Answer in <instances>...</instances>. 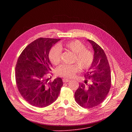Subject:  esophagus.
Segmentation results:
<instances>
[{"mask_svg":"<svg viewBox=\"0 0 132 132\" xmlns=\"http://www.w3.org/2000/svg\"><path fill=\"white\" fill-rule=\"evenodd\" d=\"M63 81L64 82H68V81H69V80L68 79H66V78H64L63 79Z\"/></svg>","mask_w":132,"mask_h":132,"instance_id":"esophagus-1","label":"esophagus"}]
</instances>
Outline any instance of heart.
Segmentation results:
<instances>
[{"mask_svg": "<svg viewBox=\"0 0 132 132\" xmlns=\"http://www.w3.org/2000/svg\"><path fill=\"white\" fill-rule=\"evenodd\" d=\"M60 46L75 54L74 62L77 63L81 69H88L91 66L94 59L93 53L91 51L87 49L86 46L80 41H70L60 44ZM60 47L57 45L54 46L49 53L50 60L54 65H59L61 62L62 51ZM79 70V68L77 65H62L58 68L57 73L61 76L70 78Z\"/></svg>", "mask_w": 132, "mask_h": 132, "instance_id": "b5f03b06", "label": "heart"}]
</instances>
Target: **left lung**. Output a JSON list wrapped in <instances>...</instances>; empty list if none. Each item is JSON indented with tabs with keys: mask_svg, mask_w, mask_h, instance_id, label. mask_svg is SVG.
<instances>
[{
	"mask_svg": "<svg viewBox=\"0 0 132 132\" xmlns=\"http://www.w3.org/2000/svg\"><path fill=\"white\" fill-rule=\"evenodd\" d=\"M94 50V59L86 80L75 93L76 102L85 108H92L101 103L108 94L111 85V71L106 56L103 49L96 42L88 40ZM90 83L88 84V80Z\"/></svg>",
	"mask_w": 132,
	"mask_h": 132,
	"instance_id": "1",
	"label": "left lung"
}]
</instances>
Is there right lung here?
Returning a JSON list of instances; mask_svg holds the SVG:
<instances>
[{"label": "right lung", "mask_w": 132, "mask_h": 132, "mask_svg": "<svg viewBox=\"0 0 132 132\" xmlns=\"http://www.w3.org/2000/svg\"><path fill=\"white\" fill-rule=\"evenodd\" d=\"M61 39L41 37L29 44L18 58L15 66V80L19 91L31 105L44 108L57 99L63 85L58 77L48 82L52 64L48 57L51 47Z\"/></svg>", "instance_id": "obj_1"}]
</instances>
